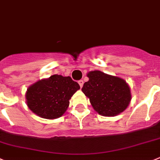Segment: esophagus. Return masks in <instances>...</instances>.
I'll return each instance as SVG.
<instances>
[{"label": "esophagus", "mask_w": 160, "mask_h": 160, "mask_svg": "<svg viewBox=\"0 0 160 160\" xmlns=\"http://www.w3.org/2000/svg\"><path fill=\"white\" fill-rule=\"evenodd\" d=\"M78 83H79V84H80V88L83 87V80H79Z\"/></svg>", "instance_id": "esophagus-1"}]
</instances>
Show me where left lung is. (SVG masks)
Returning <instances> with one entry per match:
<instances>
[{"label": "left lung", "instance_id": "left-lung-1", "mask_svg": "<svg viewBox=\"0 0 160 160\" xmlns=\"http://www.w3.org/2000/svg\"><path fill=\"white\" fill-rule=\"evenodd\" d=\"M82 92L89 98L94 110L102 116L113 117L129 107L132 99L130 87L121 77L94 70L87 74Z\"/></svg>", "mask_w": 160, "mask_h": 160}]
</instances>
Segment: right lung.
<instances>
[{
	"mask_svg": "<svg viewBox=\"0 0 160 160\" xmlns=\"http://www.w3.org/2000/svg\"><path fill=\"white\" fill-rule=\"evenodd\" d=\"M80 88V85L70 77L55 74L28 88L25 95L27 105L38 117L58 118L65 114L69 99Z\"/></svg>",
	"mask_w": 160,
	"mask_h": 160,
	"instance_id": "right-lung-1",
	"label": "right lung"
}]
</instances>
